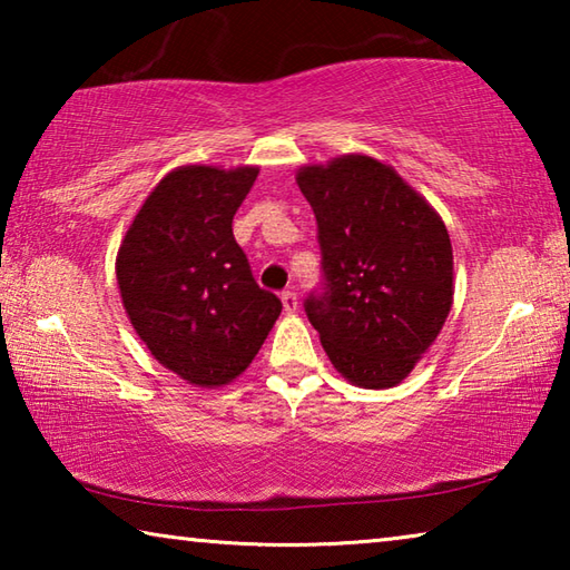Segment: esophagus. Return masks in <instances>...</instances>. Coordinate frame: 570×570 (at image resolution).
<instances>
[{
    "label": "esophagus",
    "instance_id": "1",
    "mask_svg": "<svg viewBox=\"0 0 570 570\" xmlns=\"http://www.w3.org/2000/svg\"><path fill=\"white\" fill-rule=\"evenodd\" d=\"M282 304L286 314H296L298 312V296L294 292H284L282 294Z\"/></svg>",
    "mask_w": 570,
    "mask_h": 570
}]
</instances>
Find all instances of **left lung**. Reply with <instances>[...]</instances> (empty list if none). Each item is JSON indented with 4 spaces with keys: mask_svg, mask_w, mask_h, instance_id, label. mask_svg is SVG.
I'll use <instances>...</instances> for the list:
<instances>
[{
    "mask_svg": "<svg viewBox=\"0 0 570 570\" xmlns=\"http://www.w3.org/2000/svg\"><path fill=\"white\" fill-rule=\"evenodd\" d=\"M320 226L326 288L306 316L334 370L364 390L410 377L455 294L452 244L435 208L362 153L296 173Z\"/></svg>",
    "mask_w": 570,
    "mask_h": 570,
    "instance_id": "left-lung-1",
    "label": "left lung"
}]
</instances>
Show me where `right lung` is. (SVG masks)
<instances>
[{
    "mask_svg": "<svg viewBox=\"0 0 570 570\" xmlns=\"http://www.w3.org/2000/svg\"><path fill=\"white\" fill-rule=\"evenodd\" d=\"M256 176V166L170 170L115 258L132 330L193 387H224L244 374L282 314V302L250 276L230 228Z\"/></svg>",
    "mask_w": 570,
    "mask_h": 570,
    "instance_id": "1",
    "label": "right lung"
}]
</instances>
